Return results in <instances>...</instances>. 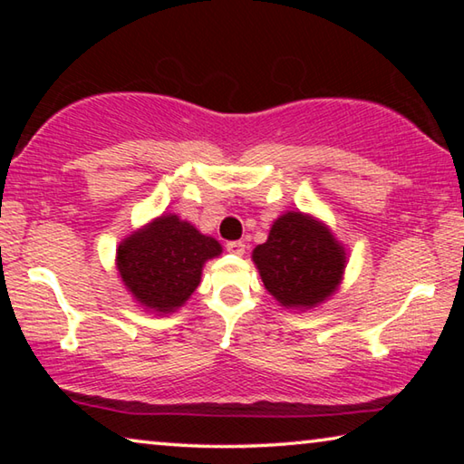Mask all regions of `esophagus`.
Instances as JSON below:
<instances>
[{
  "mask_svg": "<svg viewBox=\"0 0 464 464\" xmlns=\"http://www.w3.org/2000/svg\"><path fill=\"white\" fill-rule=\"evenodd\" d=\"M227 251H229V254H235V256H243V254H246V243H243V241H229V243H227Z\"/></svg>",
  "mask_w": 464,
  "mask_h": 464,
  "instance_id": "1",
  "label": "esophagus"
}]
</instances>
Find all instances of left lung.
Masks as SVG:
<instances>
[{
    "label": "left lung",
    "mask_w": 464,
    "mask_h": 464,
    "mask_svg": "<svg viewBox=\"0 0 464 464\" xmlns=\"http://www.w3.org/2000/svg\"><path fill=\"white\" fill-rule=\"evenodd\" d=\"M262 282L280 307L309 311L332 298L348 264V249L315 215L286 210L268 239L251 251Z\"/></svg>",
    "instance_id": "8db88e82"
}]
</instances>
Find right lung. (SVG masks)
Here are the masks:
<instances>
[{"mask_svg":"<svg viewBox=\"0 0 464 464\" xmlns=\"http://www.w3.org/2000/svg\"><path fill=\"white\" fill-rule=\"evenodd\" d=\"M223 254L221 243L176 213L151 218L116 247V270L127 293L147 313L169 315L200 285L204 264Z\"/></svg>","mask_w":464,"mask_h":464,"instance_id":"add662e5","label":"right lung"}]
</instances>
